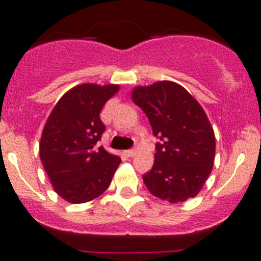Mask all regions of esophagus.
Wrapping results in <instances>:
<instances>
[{
  "label": "esophagus",
  "mask_w": 261,
  "mask_h": 261,
  "mask_svg": "<svg viewBox=\"0 0 261 261\" xmlns=\"http://www.w3.org/2000/svg\"><path fill=\"white\" fill-rule=\"evenodd\" d=\"M125 155H128V156L136 155V150H135V149H132V150H126L125 151Z\"/></svg>",
  "instance_id": "esophagus-1"
}]
</instances>
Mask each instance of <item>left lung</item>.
<instances>
[{
	"mask_svg": "<svg viewBox=\"0 0 261 261\" xmlns=\"http://www.w3.org/2000/svg\"><path fill=\"white\" fill-rule=\"evenodd\" d=\"M132 100L162 141L156 144L153 168L142 176L147 190L171 204L199 195L216 156V136L201 105L172 81L136 86Z\"/></svg>",
	"mask_w": 261,
	"mask_h": 261,
	"instance_id": "8db88e82",
	"label": "left lung"
}]
</instances>
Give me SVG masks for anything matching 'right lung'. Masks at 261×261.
I'll list each match as a JSON object with an SVG mask.
<instances>
[{
	"instance_id": "add662e5",
	"label": "right lung",
	"mask_w": 261,
	"mask_h": 261,
	"mask_svg": "<svg viewBox=\"0 0 261 261\" xmlns=\"http://www.w3.org/2000/svg\"><path fill=\"white\" fill-rule=\"evenodd\" d=\"M119 85L82 84L66 91L48 116L39 154L53 190L70 204H84L102 195L121 163L96 142L106 126L99 117Z\"/></svg>"
}]
</instances>
